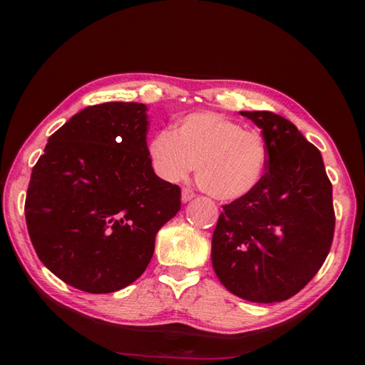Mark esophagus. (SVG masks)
Returning <instances> with one entry per match:
<instances>
[{"label": "esophagus", "mask_w": 365, "mask_h": 365, "mask_svg": "<svg viewBox=\"0 0 365 365\" xmlns=\"http://www.w3.org/2000/svg\"><path fill=\"white\" fill-rule=\"evenodd\" d=\"M195 197H196V195H195V192H192L191 190H188V188L182 190V202H183V204L190 202V200L195 199Z\"/></svg>", "instance_id": "34e87169"}]
</instances>
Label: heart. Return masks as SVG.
<instances>
[{"label":"heart","instance_id":"heart-1","mask_svg":"<svg viewBox=\"0 0 365 365\" xmlns=\"http://www.w3.org/2000/svg\"><path fill=\"white\" fill-rule=\"evenodd\" d=\"M152 166L163 180L177 182L196 166V177L208 195L238 200L262 183L269 150L259 131L213 111L185 115L175 131L161 130L149 143Z\"/></svg>","mask_w":365,"mask_h":365}]
</instances>
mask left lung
Returning <instances> with one entry per match:
<instances>
[{
    "label": "left lung",
    "instance_id": "1",
    "mask_svg": "<svg viewBox=\"0 0 365 365\" xmlns=\"http://www.w3.org/2000/svg\"><path fill=\"white\" fill-rule=\"evenodd\" d=\"M262 130L269 161L250 196L222 207L212 265L226 289L252 302L297 294L323 265L334 235L332 187L320 150L282 115L240 111Z\"/></svg>",
    "mask_w": 365,
    "mask_h": 365
}]
</instances>
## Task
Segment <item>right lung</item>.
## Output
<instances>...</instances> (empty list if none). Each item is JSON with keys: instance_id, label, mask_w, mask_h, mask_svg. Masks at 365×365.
<instances>
[{"instance_id": "1", "label": "right lung", "mask_w": 365, "mask_h": 365, "mask_svg": "<svg viewBox=\"0 0 365 365\" xmlns=\"http://www.w3.org/2000/svg\"><path fill=\"white\" fill-rule=\"evenodd\" d=\"M147 106L84 108L48 138L26 192L31 243L61 281L88 293L135 282L155 237L180 210V188L153 173Z\"/></svg>"}]
</instances>
